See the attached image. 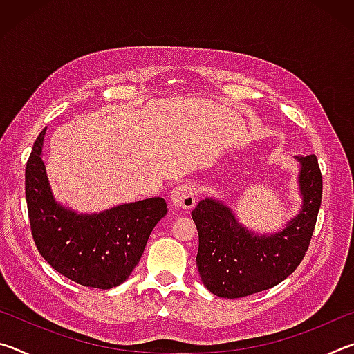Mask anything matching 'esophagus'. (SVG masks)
<instances>
[{
    "instance_id": "34e87169",
    "label": "esophagus",
    "mask_w": 354,
    "mask_h": 354,
    "mask_svg": "<svg viewBox=\"0 0 354 354\" xmlns=\"http://www.w3.org/2000/svg\"><path fill=\"white\" fill-rule=\"evenodd\" d=\"M170 200L173 207H181L184 211H190L195 206L196 195L192 185L189 184H178L175 189L171 190Z\"/></svg>"
}]
</instances>
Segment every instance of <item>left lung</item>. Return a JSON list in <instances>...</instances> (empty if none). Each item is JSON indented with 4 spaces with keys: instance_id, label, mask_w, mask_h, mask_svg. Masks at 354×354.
Here are the masks:
<instances>
[{
    "instance_id": "1",
    "label": "left lung",
    "mask_w": 354,
    "mask_h": 354,
    "mask_svg": "<svg viewBox=\"0 0 354 354\" xmlns=\"http://www.w3.org/2000/svg\"><path fill=\"white\" fill-rule=\"evenodd\" d=\"M301 211L283 231L257 236L218 200H201L192 211L198 230L196 266L214 295L242 298L279 284L303 261L322 205V171L315 154L297 156Z\"/></svg>"
}]
</instances>
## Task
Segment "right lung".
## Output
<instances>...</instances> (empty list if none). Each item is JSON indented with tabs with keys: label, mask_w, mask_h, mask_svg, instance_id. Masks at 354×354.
<instances>
[{
	"label": "right lung",
	"mask_w": 354,
	"mask_h": 354,
	"mask_svg": "<svg viewBox=\"0 0 354 354\" xmlns=\"http://www.w3.org/2000/svg\"><path fill=\"white\" fill-rule=\"evenodd\" d=\"M45 131L39 134L25 171L32 239L44 259L75 283L97 289L120 286L139 263L148 237L165 217L164 198H148L100 214H76L59 205L41 160Z\"/></svg>",
	"instance_id": "1"
}]
</instances>
